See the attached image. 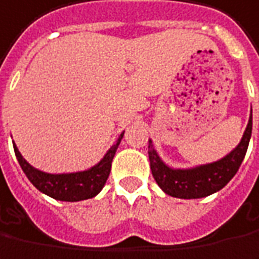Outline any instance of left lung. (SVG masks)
I'll list each match as a JSON object with an SVG mask.
<instances>
[{
	"label": "left lung",
	"mask_w": 259,
	"mask_h": 259,
	"mask_svg": "<svg viewBox=\"0 0 259 259\" xmlns=\"http://www.w3.org/2000/svg\"><path fill=\"white\" fill-rule=\"evenodd\" d=\"M252 133V110L249 114L248 124L242 134L240 144L223 156L222 159L197 165L193 167H170L160 158L149 140L148 155L151 162L153 179L158 186L169 196L178 199H200L219 192L234 178L238 167L241 166L244 156L248 149Z\"/></svg>",
	"instance_id": "8db88e82"
}]
</instances>
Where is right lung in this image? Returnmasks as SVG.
Masks as SVG:
<instances>
[{
    "mask_svg": "<svg viewBox=\"0 0 259 259\" xmlns=\"http://www.w3.org/2000/svg\"><path fill=\"white\" fill-rule=\"evenodd\" d=\"M122 137H124V131L121 133L118 140L107 151L99 163L85 170H78L72 174H48L44 170H39L32 166L29 162H26L14 141L12 144L24 174L39 192L60 201H80L97 196L104 187L111 170L114 155L118 149Z\"/></svg>",
    "mask_w": 259,
    "mask_h": 259,
    "instance_id": "1",
    "label": "right lung"
}]
</instances>
